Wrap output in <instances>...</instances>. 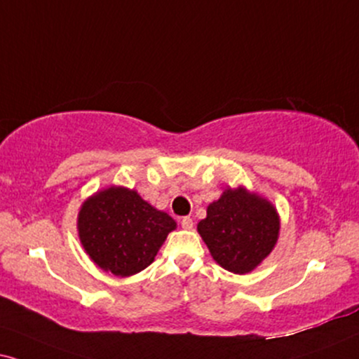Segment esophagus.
<instances>
[{"instance_id": "obj_1", "label": "esophagus", "mask_w": 359, "mask_h": 359, "mask_svg": "<svg viewBox=\"0 0 359 359\" xmlns=\"http://www.w3.org/2000/svg\"><path fill=\"white\" fill-rule=\"evenodd\" d=\"M180 225H182V229L190 230L194 226V220L190 219V217H182V220H180Z\"/></svg>"}]
</instances>
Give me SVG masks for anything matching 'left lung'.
<instances>
[{"label": "left lung", "instance_id": "8db88e82", "mask_svg": "<svg viewBox=\"0 0 359 359\" xmlns=\"http://www.w3.org/2000/svg\"><path fill=\"white\" fill-rule=\"evenodd\" d=\"M197 232L222 269L250 273L270 255L280 237V215L269 198L243 185L226 187L208 203Z\"/></svg>", "mask_w": 359, "mask_h": 359}]
</instances>
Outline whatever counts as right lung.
<instances>
[{"instance_id": "1", "label": "right lung", "mask_w": 359, "mask_h": 359, "mask_svg": "<svg viewBox=\"0 0 359 359\" xmlns=\"http://www.w3.org/2000/svg\"><path fill=\"white\" fill-rule=\"evenodd\" d=\"M175 229L177 222L169 213L152 207L137 190L122 185L93 194L78 213L84 252L99 269L121 278L147 269Z\"/></svg>"}]
</instances>
